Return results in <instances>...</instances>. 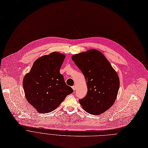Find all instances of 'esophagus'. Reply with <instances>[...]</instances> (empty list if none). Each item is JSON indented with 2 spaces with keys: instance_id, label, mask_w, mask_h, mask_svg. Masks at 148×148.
Wrapping results in <instances>:
<instances>
[{
  "instance_id": "esophagus-1",
  "label": "esophagus",
  "mask_w": 148,
  "mask_h": 148,
  "mask_svg": "<svg viewBox=\"0 0 148 148\" xmlns=\"http://www.w3.org/2000/svg\"><path fill=\"white\" fill-rule=\"evenodd\" d=\"M76 86H72V88H73V90L75 91V90H76Z\"/></svg>"
}]
</instances>
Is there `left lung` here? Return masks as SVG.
I'll use <instances>...</instances> for the list:
<instances>
[{"label":"left lung","mask_w":148,"mask_h":148,"mask_svg":"<svg viewBox=\"0 0 148 148\" xmlns=\"http://www.w3.org/2000/svg\"><path fill=\"white\" fill-rule=\"evenodd\" d=\"M72 60L83 74L87 93L79 103L92 115H99L114 103L120 87V79L104 55L96 49L73 55Z\"/></svg>","instance_id":"8db88e82"}]
</instances>
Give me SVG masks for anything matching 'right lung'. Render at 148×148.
<instances>
[{
    "mask_svg": "<svg viewBox=\"0 0 148 148\" xmlns=\"http://www.w3.org/2000/svg\"><path fill=\"white\" fill-rule=\"evenodd\" d=\"M65 58V55L56 52L44 55L34 62L24 77L26 99L38 112H51L73 92L60 72Z\"/></svg>",
    "mask_w": 148,
    "mask_h": 148,
    "instance_id": "right-lung-1",
    "label": "right lung"
}]
</instances>
